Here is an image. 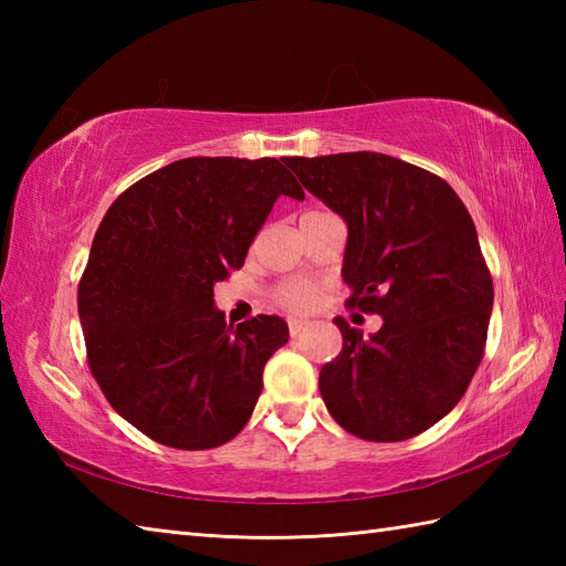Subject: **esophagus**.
I'll return each instance as SVG.
<instances>
[{"label":"esophagus","instance_id":"1","mask_svg":"<svg viewBox=\"0 0 566 566\" xmlns=\"http://www.w3.org/2000/svg\"><path fill=\"white\" fill-rule=\"evenodd\" d=\"M306 326H308V321H304V318H290V333L292 335H298Z\"/></svg>","mask_w":566,"mask_h":566}]
</instances>
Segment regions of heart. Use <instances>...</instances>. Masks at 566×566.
<instances>
[{
  "mask_svg": "<svg viewBox=\"0 0 566 566\" xmlns=\"http://www.w3.org/2000/svg\"><path fill=\"white\" fill-rule=\"evenodd\" d=\"M314 296L316 292L308 282H286L276 290V298H280V304H284L286 308H308L314 304Z\"/></svg>",
  "mask_w": 566,
  "mask_h": 566,
  "instance_id": "b5f03b06",
  "label": "heart"
}]
</instances>
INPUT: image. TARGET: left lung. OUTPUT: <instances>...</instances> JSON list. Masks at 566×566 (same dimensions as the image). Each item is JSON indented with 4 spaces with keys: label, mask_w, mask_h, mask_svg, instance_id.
Segmentation results:
<instances>
[{
    "label": "left lung",
    "mask_w": 566,
    "mask_h": 566,
    "mask_svg": "<svg viewBox=\"0 0 566 566\" xmlns=\"http://www.w3.org/2000/svg\"><path fill=\"white\" fill-rule=\"evenodd\" d=\"M284 163L347 226V304L384 321L367 338L333 321L343 350L318 375L328 413L371 442L420 436L484 357L494 284L472 216L444 179L384 153Z\"/></svg>",
    "instance_id": "obj_1"
}]
</instances>
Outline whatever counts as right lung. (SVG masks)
Wrapping results in <instances>:
<instances>
[{"label": "right lung", "instance_id": "add662e5", "mask_svg": "<svg viewBox=\"0 0 566 566\" xmlns=\"http://www.w3.org/2000/svg\"><path fill=\"white\" fill-rule=\"evenodd\" d=\"M280 197L304 199L274 158H185L128 187L102 219L77 311L94 379L155 442L211 450L245 428L262 369L290 340L280 316L226 326L213 284L240 270Z\"/></svg>", "mask_w": 566, "mask_h": 566}]
</instances>
